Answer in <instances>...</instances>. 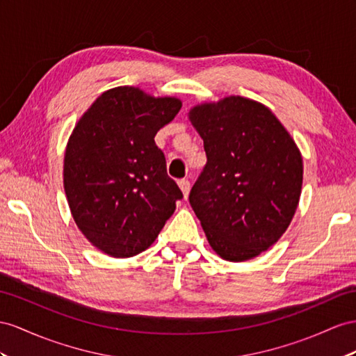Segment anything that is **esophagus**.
I'll return each instance as SVG.
<instances>
[{"instance_id": "1", "label": "esophagus", "mask_w": 356, "mask_h": 356, "mask_svg": "<svg viewBox=\"0 0 356 356\" xmlns=\"http://www.w3.org/2000/svg\"><path fill=\"white\" fill-rule=\"evenodd\" d=\"M179 188L181 189V193H184V197L186 198L188 197V194H189V189H191V184H189V180L188 179H180L179 181Z\"/></svg>"}]
</instances>
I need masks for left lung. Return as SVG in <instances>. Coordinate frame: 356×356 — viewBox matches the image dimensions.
Here are the masks:
<instances>
[{
	"instance_id": "left-lung-1",
	"label": "left lung",
	"mask_w": 356,
	"mask_h": 356,
	"mask_svg": "<svg viewBox=\"0 0 356 356\" xmlns=\"http://www.w3.org/2000/svg\"><path fill=\"white\" fill-rule=\"evenodd\" d=\"M207 162L189 194L213 251L229 261L259 256L295 215L302 156L284 126L256 100L230 96L191 109Z\"/></svg>"
}]
</instances>
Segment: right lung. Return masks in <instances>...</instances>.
Returning a JSON list of instances; mask_svg holds the SVG:
<instances>
[{"mask_svg":"<svg viewBox=\"0 0 356 356\" xmlns=\"http://www.w3.org/2000/svg\"><path fill=\"white\" fill-rule=\"evenodd\" d=\"M180 108L176 97L117 87L95 100L70 135L65 154L70 212L108 256L124 259L147 250L184 198L154 143Z\"/></svg>","mask_w":356,"mask_h":356,"instance_id":"obj_1","label":"right lung"}]
</instances>
